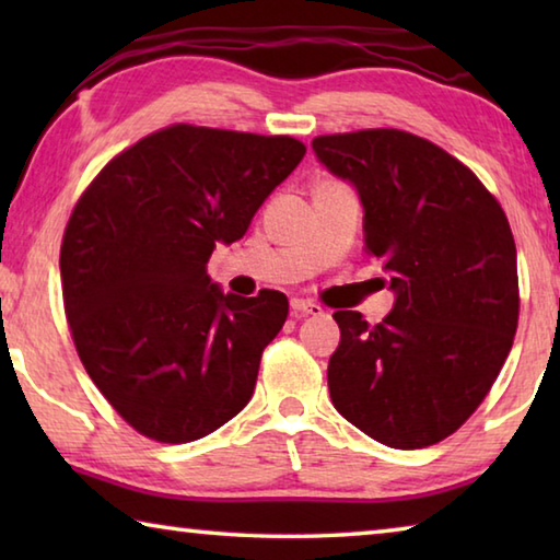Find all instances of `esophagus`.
Here are the masks:
<instances>
[{"label": "esophagus", "mask_w": 560, "mask_h": 560, "mask_svg": "<svg viewBox=\"0 0 560 560\" xmlns=\"http://www.w3.org/2000/svg\"><path fill=\"white\" fill-rule=\"evenodd\" d=\"M320 314H324V308H320L318 303L306 301V299H291V316H293V318L320 316Z\"/></svg>", "instance_id": "1"}]
</instances>
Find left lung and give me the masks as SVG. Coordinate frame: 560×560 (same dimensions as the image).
Segmentation results:
<instances>
[{"instance_id": "obj_1", "label": "left lung", "mask_w": 560, "mask_h": 560, "mask_svg": "<svg viewBox=\"0 0 560 560\" xmlns=\"http://www.w3.org/2000/svg\"><path fill=\"white\" fill-rule=\"evenodd\" d=\"M363 202L365 252L383 259L395 308L371 326L336 311V410L368 438L422 450L485 400L518 326L516 244L497 197L447 150L397 128L314 138Z\"/></svg>"}]
</instances>
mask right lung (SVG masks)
Here are the masks:
<instances>
[{"label": "right lung", "mask_w": 560, "mask_h": 560, "mask_svg": "<svg viewBox=\"0 0 560 560\" xmlns=\"http://www.w3.org/2000/svg\"><path fill=\"white\" fill-rule=\"evenodd\" d=\"M303 155L291 136L175 122L83 189L61 242L63 311L91 381L136 432L192 442L252 400L289 301L222 293L207 261Z\"/></svg>", "instance_id": "1"}]
</instances>
